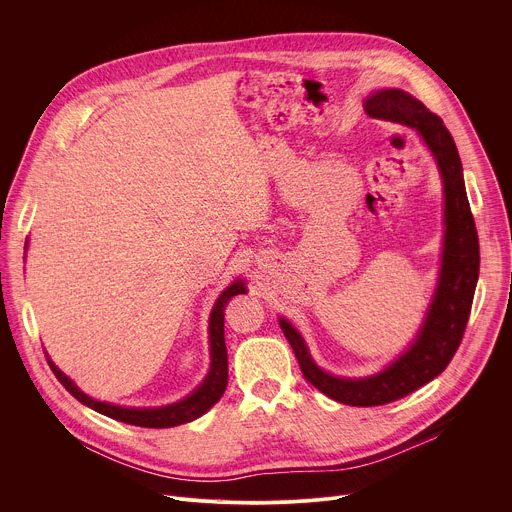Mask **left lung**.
<instances>
[{"label":"left lung","mask_w":512,"mask_h":512,"mask_svg":"<svg viewBox=\"0 0 512 512\" xmlns=\"http://www.w3.org/2000/svg\"><path fill=\"white\" fill-rule=\"evenodd\" d=\"M364 111L369 117L405 123L419 131L440 166L446 194V243L440 285L433 296L423 328L411 348L389 369L369 379H338L320 371L302 336L287 320L279 326L294 348L304 379L334 401L354 407H375L397 401L442 375L454 358L470 318L480 271V247L474 216L466 196L462 162L444 121L405 91L373 93Z\"/></svg>","instance_id":"left-lung-1"}]
</instances>
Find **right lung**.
<instances>
[{
	"instance_id": "1",
	"label": "right lung",
	"mask_w": 512,
	"mask_h": 512,
	"mask_svg": "<svg viewBox=\"0 0 512 512\" xmlns=\"http://www.w3.org/2000/svg\"><path fill=\"white\" fill-rule=\"evenodd\" d=\"M245 283L239 279L233 285H229L221 298L216 300L212 314H210V373L204 379V383L184 401H178L174 405L168 407H158V409H129V407H119V405H111V403H103V401H95L91 397H87L81 389H77V385L72 383L56 364L48 360L52 373L56 375V379L62 383V387L75 397L77 401H81L83 405L129 425H139V427H174V425H182L188 423L196 417H200L202 413H206L218 399L223 397L225 389H227V381H229V360H227V346H225V306L227 302L237 296V294H245Z\"/></svg>"
}]
</instances>
